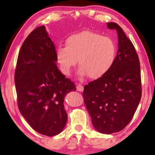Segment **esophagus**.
<instances>
[{
  "label": "esophagus",
  "instance_id": "esophagus-1",
  "mask_svg": "<svg viewBox=\"0 0 155 155\" xmlns=\"http://www.w3.org/2000/svg\"><path fill=\"white\" fill-rule=\"evenodd\" d=\"M84 90V87L82 85H81V84H78L77 86V90L78 91H83Z\"/></svg>",
  "mask_w": 155,
  "mask_h": 155
}]
</instances>
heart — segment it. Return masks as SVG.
I'll use <instances>...</instances> for the list:
<instances>
[{
    "label": "heart",
    "mask_w": 155,
    "mask_h": 155,
    "mask_svg": "<svg viewBox=\"0 0 155 155\" xmlns=\"http://www.w3.org/2000/svg\"><path fill=\"white\" fill-rule=\"evenodd\" d=\"M117 54L115 43L109 37L88 31L73 34L65 40V47L57 48L55 57L61 72L68 76L77 63L78 75L91 79L101 78L114 65Z\"/></svg>",
    "instance_id": "heart-1"
}]
</instances>
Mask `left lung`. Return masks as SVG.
I'll use <instances>...</instances> for the list:
<instances>
[{
  "label": "left lung",
  "mask_w": 155,
  "mask_h": 155,
  "mask_svg": "<svg viewBox=\"0 0 155 155\" xmlns=\"http://www.w3.org/2000/svg\"><path fill=\"white\" fill-rule=\"evenodd\" d=\"M116 30L118 51L109 71L84 86L83 96L94 127L103 134L117 133L127 127L137 110L141 97L140 64L133 43L122 28L108 22Z\"/></svg>",
  "instance_id": "8db88e82"
}]
</instances>
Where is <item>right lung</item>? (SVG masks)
<instances>
[{"mask_svg":"<svg viewBox=\"0 0 155 155\" xmlns=\"http://www.w3.org/2000/svg\"><path fill=\"white\" fill-rule=\"evenodd\" d=\"M55 52L45 27L35 28L21 47L14 77L20 114L33 129L49 137L64 129V98L76 91L74 82L58 70Z\"/></svg>","mask_w":155,"mask_h":155,"instance_id":"obj_1","label":"right lung"}]
</instances>
